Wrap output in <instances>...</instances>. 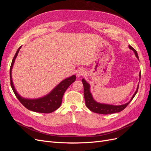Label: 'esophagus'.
Masks as SVG:
<instances>
[{"label":"esophagus","instance_id":"1","mask_svg":"<svg viewBox=\"0 0 151 151\" xmlns=\"http://www.w3.org/2000/svg\"><path fill=\"white\" fill-rule=\"evenodd\" d=\"M84 74H85V71H84L83 68H79V69L77 70V73H76V76H77V77H81L82 76H84Z\"/></svg>","mask_w":151,"mask_h":151}]
</instances>
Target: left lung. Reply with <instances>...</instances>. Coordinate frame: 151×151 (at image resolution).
Returning a JSON list of instances; mask_svg holds the SVG:
<instances>
[{
  "label": "left lung",
  "instance_id": "1",
  "mask_svg": "<svg viewBox=\"0 0 151 151\" xmlns=\"http://www.w3.org/2000/svg\"><path fill=\"white\" fill-rule=\"evenodd\" d=\"M129 48L132 50H133L135 53V55L136 57L139 58V56L136 50L132 47L130 45L129 46ZM140 72L139 73V77L140 79ZM82 82H83V84L84 86V99H85V103L86 106L88 107L91 111L99 113V114H103V115H107V114H111V113H118L120 111H122L129 104L134 96L137 94L138 91L139 89V86H137V88L135 91V93L133 95V96L132 97L130 101L126 104H122V105H118V106H115V105H111V104H102L98 103L95 101L93 99L92 94H91L90 92V85L88 84L87 82L85 81V79H82Z\"/></svg>",
  "mask_w": 151,
  "mask_h": 151
}]
</instances>
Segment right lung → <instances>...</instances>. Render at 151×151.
I'll return each instance as SVG.
<instances>
[{"label": "right lung", "instance_id": "1", "mask_svg": "<svg viewBox=\"0 0 151 151\" xmlns=\"http://www.w3.org/2000/svg\"><path fill=\"white\" fill-rule=\"evenodd\" d=\"M21 46L18 48L17 52L14 57L10 67V81L11 88L14 93L16 98L20 101V103L23 105L29 110L33 111L37 113H50L53 112L60 106L62 101V98L64 93L67 89L71 85L76 79L75 75H73L70 77L63 80L60 83H59L55 88L48 94L45 96L38 98V99H26L21 97V96L17 93L14 86L12 79V68L14 63L15 59L17 56V54L19 52Z\"/></svg>", "mask_w": 151, "mask_h": 151}]
</instances>
